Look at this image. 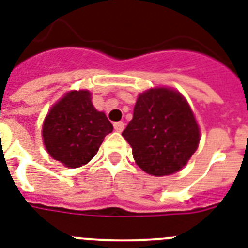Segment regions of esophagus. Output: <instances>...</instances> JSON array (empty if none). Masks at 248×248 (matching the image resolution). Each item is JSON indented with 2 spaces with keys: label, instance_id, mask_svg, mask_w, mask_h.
Instances as JSON below:
<instances>
[{
  "label": "esophagus",
  "instance_id": "obj_1",
  "mask_svg": "<svg viewBox=\"0 0 248 248\" xmlns=\"http://www.w3.org/2000/svg\"><path fill=\"white\" fill-rule=\"evenodd\" d=\"M113 127H114V130H116L117 132H121L124 128V124L122 121H118V122H114V124H113Z\"/></svg>",
  "mask_w": 248,
  "mask_h": 248
}]
</instances>
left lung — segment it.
Listing matches in <instances>:
<instances>
[{"label": "left lung", "instance_id": "obj_1", "mask_svg": "<svg viewBox=\"0 0 248 248\" xmlns=\"http://www.w3.org/2000/svg\"><path fill=\"white\" fill-rule=\"evenodd\" d=\"M122 136L131 145L136 165L155 176L177 172L200 144V128L188 101L167 87L140 93Z\"/></svg>", "mask_w": 248, "mask_h": 248}]
</instances>
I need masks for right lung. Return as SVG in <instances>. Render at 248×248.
Here are the masks:
<instances>
[{"label": "right lung", "instance_id": "right-lung-1", "mask_svg": "<svg viewBox=\"0 0 248 248\" xmlns=\"http://www.w3.org/2000/svg\"><path fill=\"white\" fill-rule=\"evenodd\" d=\"M112 124L97 112L87 90L69 91L46 116L42 138L48 155L67 167H81L90 162L109 132Z\"/></svg>", "mask_w": 248, "mask_h": 248}]
</instances>
